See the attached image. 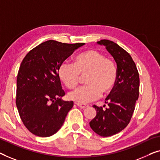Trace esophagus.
I'll return each mask as SVG.
<instances>
[{
  "instance_id": "34e87169",
  "label": "esophagus",
  "mask_w": 160,
  "mask_h": 160,
  "mask_svg": "<svg viewBox=\"0 0 160 160\" xmlns=\"http://www.w3.org/2000/svg\"><path fill=\"white\" fill-rule=\"evenodd\" d=\"M76 105H77V106H78V107H80V108H82V109H85V108H88V105H85V104L76 103Z\"/></svg>"
}]
</instances>
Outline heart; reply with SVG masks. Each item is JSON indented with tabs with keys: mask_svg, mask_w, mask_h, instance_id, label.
<instances>
[{
	"mask_svg": "<svg viewBox=\"0 0 160 160\" xmlns=\"http://www.w3.org/2000/svg\"><path fill=\"white\" fill-rule=\"evenodd\" d=\"M58 75L68 88H75L81 76L86 75L85 86L69 92L68 98L80 103L98 99L101 93H110L117 78L115 64L101 52L88 49L75 57V63L63 62L58 68Z\"/></svg>",
	"mask_w": 160,
	"mask_h": 160,
	"instance_id": "1",
	"label": "heart"
}]
</instances>
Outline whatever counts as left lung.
<instances>
[{
	"label": "left lung",
	"instance_id": "8db88e82",
	"mask_svg": "<svg viewBox=\"0 0 160 160\" xmlns=\"http://www.w3.org/2000/svg\"><path fill=\"white\" fill-rule=\"evenodd\" d=\"M97 44L106 47L117 65L115 86L105 102L108 107L94 105L96 116L89 123L97 134L107 137L120 132L129 123L139 98V77L132 57L123 48L110 40L103 39Z\"/></svg>",
	"mask_w": 160,
	"mask_h": 160
}]
</instances>
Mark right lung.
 Listing matches in <instances>:
<instances>
[{
    "label": "right lung",
    "mask_w": 160,
    "mask_h": 160,
    "mask_svg": "<svg viewBox=\"0 0 160 160\" xmlns=\"http://www.w3.org/2000/svg\"><path fill=\"white\" fill-rule=\"evenodd\" d=\"M85 43L65 44L49 40L31 50L23 58L16 80V103L23 124L40 137L60 129L73 101L62 99L58 68Z\"/></svg>",
    "instance_id": "add662e5"
}]
</instances>
